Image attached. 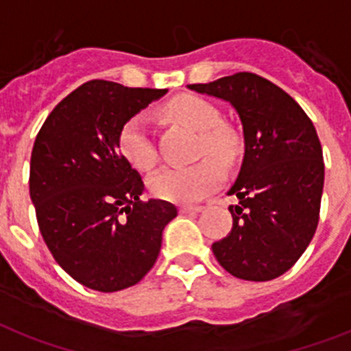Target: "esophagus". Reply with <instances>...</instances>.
I'll list each match as a JSON object with an SVG mask.
<instances>
[{
	"label": "esophagus",
	"mask_w": 351,
	"mask_h": 351,
	"mask_svg": "<svg viewBox=\"0 0 351 351\" xmlns=\"http://www.w3.org/2000/svg\"><path fill=\"white\" fill-rule=\"evenodd\" d=\"M202 210H203L202 205H182L180 207L182 214H198V212Z\"/></svg>",
	"instance_id": "obj_1"
}]
</instances>
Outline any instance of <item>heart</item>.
Listing matches in <instances>:
<instances>
[{
	"label": "heart",
	"instance_id": "b5f03b06",
	"mask_svg": "<svg viewBox=\"0 0 351 351\" xmlns=\"http://www.w3.org/2000/svg\"><path fill=\"white\" fill-rule=\"evenodd\" d=\"M167 117L193 126L199 135V155L210 153L221 162H230L237 152V141L230 130L221 125V114L212 103L196 96H178L166 105ZM119 149L123 157L137 169H152L157 162L149 119L135 114L119 132ZM225 171L219 162L205 157L193 166H167L149 178L153 193L164 199L180 203L198 202L219 187Z\"/></svg>",
	"mask_w": 351,
	"mask_h": 351
}]
</instances>
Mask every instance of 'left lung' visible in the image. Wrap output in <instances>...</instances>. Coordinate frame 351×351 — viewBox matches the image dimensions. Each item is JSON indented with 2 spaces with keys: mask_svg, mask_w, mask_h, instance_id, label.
<instances>
[{
  "mask_svg": "<svg viewBox=\"0 0 351 351\" xmlns=\"http://www.w3.org/2000/svg\"><path fill=\"white\" fill-rule=\"evenodd\" d=\"M187 89L230 103L243 125L244 155L228 189L230 234L212 244L230 275L273 280L291 269L314 237L325 182L316 128L289 94L253 73Z\"/></svg>",
  "mask_w": 351,
  "mask_h": 351,
  "instance_id": "left-lung-1",
  "label": "left lung"
}]
</instances>
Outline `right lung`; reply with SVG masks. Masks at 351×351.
Here are the masks:
<instances>
[{"label": "right lung", "instance_id": "right-lung-1", "mask_svg": "<svg viewBox=\"0 0 351 351\" xmlns=\"http://www.w3.org/2000/svg\"><path fill=\"white\" fill-rule=\"evenodd\" d=\"M166 93L87 82L53 108L35 139L30 198L40 234L58 266L89 289L137 284L178 214L169 202L141 199L143 178L119 149L123 125Z\"/></svg>", "mask_w": 351, "mask_h": 351}]
</instances>
